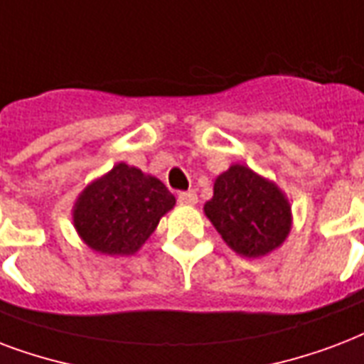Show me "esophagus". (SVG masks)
<instances>
[{
  "mask_svg": "<svg viewBox=\"0 0 364 364\" xmlns=\"http://www.w3.org/2000/svg\"><path fill=\"white\" fill-rule=\"evenodd\" d=\"M177 200L181 202V204H196L198 196H196L194 191H183V193L177 194Z\"/></svg>",
  "mask_w": 364,
  "mask_h": 364,
  "instance_id": "1",
  "label": "esophagus"
}]
</instances>
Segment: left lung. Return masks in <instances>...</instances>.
<instances>
[{"mask_svg": "<svg viewBox=\"0 0 364 364\" xmlns=\"http://www.w3.org/2000/svg\"><path fill=\"white\" fill-rule=\"evenodd\" d=\"M204 212L223 240L246 257H259L281 246L290 231V206L284 194L240 164L215 179Z\"/></svg>", "mask_w": 364, "mask_h": 364, "instance_id": "left-lung-1", "label": "left lung"}]
</instances>
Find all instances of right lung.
I'll list each match as a JSON object with an SVG mask.
<instances>
[{"mask_svg":"<svg viewBox=\"0 0 364 364\" xmlns=\"http://www.w3.org/2000/svg\"><path fill=\"white\" fill-rule=\"evenodd\" d=\"M173 204V194L156 177L118 164L80 194L74 225L97 252L126 256L141 248Z\"/></svg>","mask_w":364,"mask_h":364,"instance_id":"add662e5","label":"right lung"}]
</instances>
